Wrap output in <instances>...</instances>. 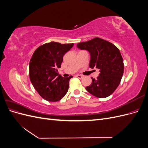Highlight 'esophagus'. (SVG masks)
Wrapping results in <instances>:
<instances>
[{"label": "esophagus", "mask_w": 148, "mask_h": 148, "mask_svg": "<svg viewBox=\"0 0 148 148\" xmlns=\"http://www.w3.org/2000/svg\"><path fill=\"white\" fill-rule=\"evenodd\" d=\"M76 77H77L78 78H79V79H81L83 77V76L82 75H76Z\"/></svg>", "instance_id": "obj_1"}]
</instances>
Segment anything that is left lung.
Wrapping results in <instances>:
<instances>
[{"label":"left lung","mask_w":148,"mask_h":148,"mask_svg":"<svg viewBox=\"0 0 148 148\" xmlns=\"http://www.w3.org/2000/svg\"><path fill=\"white\" fill-rule=\"evenodd\" d=\"M81 50L90 53L89 67L99 70L97 79L92 78L86 90L99 98H105L112 94L120 83L124 70L122 57L119 49L113 44L99 38L77 44Z\"/></svg>","instance_id":"8db88e82"}]
</instances>
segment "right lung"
<instances>
[{
  "label": "right lung",
  "mask_w": 148,
  "mask_h": 148,
  "mask_svg": "<svg viewBox=\"0 0 148 148\" xmlns=\"http://www.w3.org/2000/svg\"><path fill=\"white\" fill-rule=\"evenodd\" d=\"M73 45L51 42L39 46L33 53L29 62L30 81L45 100L58 101L68 91L70 79L73 77H62L57 69L60 68L63 56Z\"/></svg>",
  "instance_id": "1"
}]
</instances>
